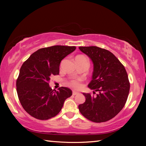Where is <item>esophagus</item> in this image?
Wrapping results in <instances>:
<instances>
[{
  "instance_id": "obj_1",
  "label": "esophagus",
  "mask_w": 146,
  "mask_h": 146,
  "mask_svg": "<svg viewBox=\"0 0 146 146\" xmlns=\"http://www.w3.org/2000/svg\"><path fill=\"white\" fill-rule=\"evenodd\" d=\"M78 92H75V91H73V93H72V95L74 96V95H77L78 94Z\"/></svg>"
}]
</instances>
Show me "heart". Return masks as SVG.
Here are the masks:
<instances>
[{"mask_svg": "<svg viewBox=\"0 0 146 146\" xmlns=\"http://www.w3.org/2000/svg\"><path fill=\"white\" fill-rule=\"evenodd\" d=\"M76 58H85L84 56L80 55L76 56ZM82 81L81 79L73 80L69 83V85L74 89H80L82 87Z\"/></svg>", "mask_w": 146, "mask_h": 146, "instance_id": "b5f03b06", "label": "heart"}]
</instances>
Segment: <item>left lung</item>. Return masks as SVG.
I'll use <instances>...</instances> for the list:
<instances>
[{
  "label": "left lung",
  "instance_id": "1",
  "mask_svg": "<svg viewBox=\"0 0 146 146\" xmlns=\"http://www.w3.org/2000/svg\"><path fill=\"white\" fill-rule=\"evenodd\" d=\"M79 49L94 63L92 80L88 86L99 92L96 96L83 93L86 100L78 105L79 110L92 122H106L120 112L127 100V73L115 56L107 49L97 46H80Z\"/></svg>",
  "mask_w": 146,
  "mask_h": 146
}]
</instances>
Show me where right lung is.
<instances>
[{"label": "right lung", "mask_w": 146, "mask_h": 146, "mask_svg": "<svg viewBox=\"0 0 146 146\" xmlns=\"http://www.w3.org/2000/svg\"><path fill=\"white\" fill-rule=\"evenodd\" d=\"M75 46H53L38 49L24 61L16 81L19 100L30 115L48 120L61 111L66 98L72 95L67 87L54 90L49 85L50 77L59 75L61 60Z\"/></svg>", "instance_id": "add662e5"}]
</instances>
